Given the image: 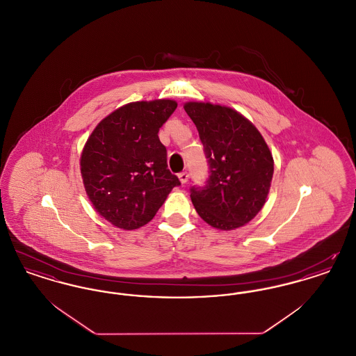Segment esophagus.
Masks as SVG:
<instances>
[{
	"label": "esophagus",
	"mask_w": 356,
	"mask_h": 356,
	"mask_svg": "<svg viewBox=\"0 0 356 356\" xmlns=\"http://www.w3.org/2000/svg\"><path fill=\"white\" fill-rule=\"evenodd\" d=\"M179 180L181 181V184H186L188 181V172H180L179 173Z\"/></svg>",
	"instance_id": "34e87169"
}]
</instances>
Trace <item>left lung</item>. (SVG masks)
Returning <instances> with one entry per match:
<instances>
[{
  "instance_id": "8db88e82",
  "label": "left lung",
  "mask_w": 356,
  "mask_h": 356,
  "mask_svg": "<svg viewBox=\"0 0 356 356\" xmlns=\"http://www.w3.org/2000/svg\"><path fill=\"white\" fill-rule=\"evenodd\" d=\"M203 143L209 177L192 186L196 212L213 228L231 231L250 222L266 203L273 159L263 136L236 111L209 102H186Z\"/></svg>"
}]
</instances>
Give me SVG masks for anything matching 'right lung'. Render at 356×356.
<instances>
[{
	"label": "right lung",
	"instance_id": "right-lung-1",
	"mask_svg": "<svg viewBox=\"0 0 356 356\" xmlns=\"http://www.w3.org/2000/svg\"><path fill=\"white\" fill-rule=\"evenodd\" d=\"M177 108L173 100L127 104L102 120L85 143V191L105 220L136 229L152 220L173 186L159 131Z\"/></svg>",
	"mask_w": 356,
	"mask_h": 356
}]
</instances>
